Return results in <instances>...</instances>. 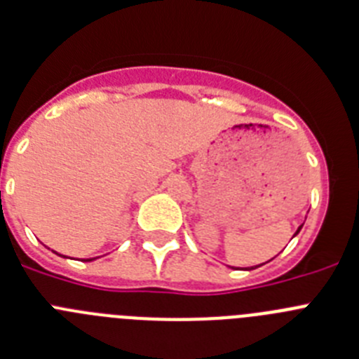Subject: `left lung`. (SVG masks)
Here are the masks:
<instances>
[{
	"label": "left lung",
	"instance_id": "8db88e82",
	"mask_svg": "<svg viewBox=\"0 0 359 359\" xmlns=\"http://www.w3.org/2000/svg\"><path fill=\"white\" fill-rule=\"evenodd\" d=\"M300 229H302V225H300V227L297 229V232H295V234H299V231H300ZM295 234H293V236H295ZM257 266H261V264H257ZM257 266H254V268H257ZM254 268H247V270H254Z\"/></svg>",
	"mask_w": 359,
	"mask_h": 359
}]
</instances>
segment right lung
I'll use <instances>...</instances> for the list:
<instances>
[{"mask_svg":"<svg viewBox=\"0 0 359 359\" xmlns=\"http://www.w3.org/2000/svg\"><path fill=\"white\" fill-rule=\"evenodd\" d=\"M55 254H57V252H55ZM57 256H62V254H57ZM62 257H66V256H62ZM93 259H96V257H93ZM93 259H83V261H93Z\"/></svg>","mask_w":359,"mask_h":359,"instance_id":"1","label":"right lung"}]
</instances>
